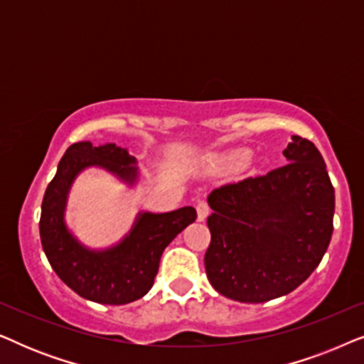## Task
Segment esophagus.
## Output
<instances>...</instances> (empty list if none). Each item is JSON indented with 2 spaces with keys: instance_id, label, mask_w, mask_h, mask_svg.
I'll use <instances>...</instances> for the list:
<instances>
[{
  "instance_id": "34e87169",
  "label": "esophagus",
  "mask_w": 364,
  "mask_h": 364,
  "mask_svg": "<svg viewBox=\"0 0 364 364\" xmlns=\"http://www.w3.org/2000/svg\"><path fill=\"white\" fill-rule=\"evenodd\" d=\"M208 213H210V207H208L207 202H198L197 203V220L203 222L207 218Z\"/></svg>"
}]
</instances>
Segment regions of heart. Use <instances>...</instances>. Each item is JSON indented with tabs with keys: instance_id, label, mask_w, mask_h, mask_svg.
I'll list each match as a JSON object with an SVG mask.
<instances>
[{
	"instance_id": "heart-1",
	"label": "heart",
	"mask_w": 364,
	"mask_h": 364,
	"mask_svg": "<svg viewBox=\"0 0 364 364\" xmlns=\"http://www.w3.org/2000/svg\"><path fill=\"white\" fill-rule=\"evenodd\" d=\"M247 157L248 151H245V149H235V151L220 154V156L217 157V164L223 168H233L242 166V164L247 161Z\"/></svg>"
}]
</instances>
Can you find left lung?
<instances>
[{"instance_id": "left-lung-1", "label": "left lung", "mask_w": 364, "mask_h": 364, "mask_svg": "<svg viewBox=\"0 0 364 364\" xmlns=\"http://www.w3.org/2000/svg\"><path fill=\"white\" fill-rule=\"evenodd\" d=\"M287 166L208 193L205 272L220 295L263 303L288 295L320 265L333 233L335 188L315 144L293 136Z\"/></svg>"}]
</instances>
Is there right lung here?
I'll return each mask as SVG.
<instances>
[{
  "instance_id": "obj_1",
  "label": "right lung",
  "mask_w": 364,
  "mask_h": 364,
  "mask_svg": "<svg viewBox=\"0 0 364 364\" xmlns=\"http://www.w3.org/2000/svg\"><path fill=\"white\" fill-rule=\"evenodd\" d=\"M102 168L129 188L137 186V159L129 149L107 142H76L58 164L41 205L39 235L56 275L79 296L102 305H126L151 290L166 247L197 218L193 207L154 213L141 210L126 235L114 245L92 248L74 235L66 207L74 181L86 168Z\"/></svg>"
}]
</instances>
